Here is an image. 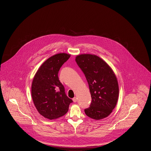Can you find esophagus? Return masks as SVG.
Masks as SVG:
<instances>
[{
  "label": "esophagus",
  "mask_w": 151,
  "mask_h": 151,
  "mask_svg": "<svg viewBox=\"0 0 151 151\" xmlns=\"http://www.w3.org/2000/svg\"><path fill=\"white\" fill-rule=\"evenodd\" d=\"M72 100H73V101L74 102H76L77 101V98H76V97H74V98L72 99Z\"/></svg>",
  "instance_id": "1"
}]
</instances>
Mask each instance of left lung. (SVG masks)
<instances>
[{
  "label": "left lung",
  "mask_w": 151,
  "mask_h": 151,
  "mask_svg": "<svg viewBox=\"0 0 151 151\" xmlns=\"http://www.w3.org/2000/svg\"><path fill=\"white\" fill-rule=\"evenodd\" d=\"M75 61L83 72L91 97L87 116L100 120L107 117L115 108L119 96L117 79L109 66L99 57L81 54Z\"/></svg>",
  "instance_id": "8db88e82"
}]
</instances>
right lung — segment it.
<instances>
[{
	"label": "right lung",
	"instance_id": "obj_1",
	"mask_svg": "<svg viewBox=\"0 0 151 151\" xmlns=\"http://www.w3.org/2000/svg\"><path fill=\"white\" fill-rule=\"evenodd\" d=\"M69 57L70 55L65 53L51 57L34 76L31 94L35 106L41 115L50 120L64 115L73 102L66 95L58 76L60 68Z\"/></svg>",
	"mask_w": 151,
	"mask_h": 151
}]
</instances>
